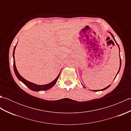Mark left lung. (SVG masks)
<instances>
[{
  "label": "left lung",
  "instance_id": "1",
  "mask_svg": "<svg viewBox=\"0 0 131 131\" xmlns=\"http://www.w3.org/2000/svg\"><path fill=\"white\" fill-rule=\"evenodd\" d=\"M110 34L112 35V37L113 38V39H114V40L115 41V38H114V36H113V35L112 34V33L111 32H110ZM115 42H116V41H115ZM116 44H117V45H118V47H119V51H120V49H119V45H118V44L116 43ZM119 56H120V53H119ZM121 57H120V67H119V71H118V73H117V74H118V73L119 72V70H120V69H121ZM117 74H116V75H117ZM116 77H115V78H116ZM110 86V85H108L107 87H106V88H104V89H102V90H100V91H104V90H106L107 88H108V87H109ZM83 87H84V86H83ZM85 88V87H84ZM93 91H95V92H97V91H98V90H92Z\"/></svg>",
  "mask_w": 131,
  "mask_h": 131
}]
</instances>
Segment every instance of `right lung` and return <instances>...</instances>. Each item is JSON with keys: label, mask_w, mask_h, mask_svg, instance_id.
<instances>
[{"label": "right lung", "mask_w": 131, "mask_h": 131, "mask_svg": "<svg viewBox=\"0 0 131 131\" xmlns=\"http://www.w3.org/2000/svg\"><path fill=\"white\" fill-rule=\"evenodd\" d=\"M17 45V44H16ZM16 45L15 46V48H14L13 49V68H14V71H15V73L16 74V77H17V78L23 82L24 84L26 85L27 87H28L30 90H31L32 91H46V90H48L49 89L51 88L57 82V80L58 79V77H59L60 75V74L58 75L57 77L53 81H52V82L49 83V84H45V85H37V84H35L34 83H33L32 82H30L27 81L26 79H25L23 77H21L19 74L18 73V72L17 70L16 69V64H15V50L16 49Z\"/></svg>", "instance_id": "1"}]
</instances>
